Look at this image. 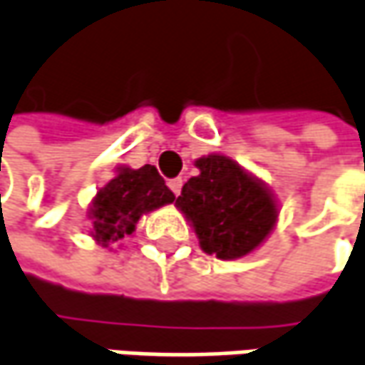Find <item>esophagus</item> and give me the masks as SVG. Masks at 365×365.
Instances as JSON below:
<instances>
[{"label":"esophagus","instance_id":"1","mask_svg":"<svg viewBox=\"0 0 365 365\" xmlns=\"http://www.w3.org/2000/svg\"><path fill=\"white\" fill-rule=\"evenodd\" d=\"M168 189L178 197V195H180V189H182V178H173V180L168 182Z\"/></svg>","mask_w":365,"mask_h":365}]
</instances>
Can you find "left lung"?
Wrapping results in <instances>:
<instances>
[{"mask_svg": "<svg viewBox=\"0 0 365 365\" xmlns=\"http://www.w3.org/2000/svg\"><path fill=\"white\" fill-rule=\"evenodd\" d=\"M195 166L199 174L185 182L174 205L195 230L203 252L222 261L255 252L279 217L273 191L230 155H201Z\"/></svg>", "mask_w": 365, "mask_h": 365, "instance_id": "1", "label": "left lung"}]
</instances>
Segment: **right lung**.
<instances>
[{
    "mask_svg": "<svg viewBox=\"0 0 365 365\" xmlns=\"http://www.w3.org/2000/svg\"><path fill=\"white\" fill-rule=\"evenodd\" d=\"M173 201L174 192L166 187L155 166H119L117 174L96 191L88 207L90 236L102 248L117 245L135 232L145 213L170 205Z\"/></svg>",
    "mask_w": 365,
    "mask_h": 365,
    "instance_id": "1",
    "label": "right lung"
}]
</instances>
